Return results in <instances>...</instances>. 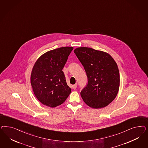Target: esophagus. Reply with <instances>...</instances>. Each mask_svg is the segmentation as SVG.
<instances>
[{"label":"esophagus","mask_w":148,"mask_h":148,"mask_svg":"<svg viewBox=\"0 0 148 148\" xmlns=\"http://www.w3.org/2000/svg\"><path fill=\"white\" fill-rule=\"evenodd\" d=\"M77 84H74V85H73L72 86V88L73 89H76L77 88Z\"/></svg>","instance_id":"esophagus-1"}]
</instances>
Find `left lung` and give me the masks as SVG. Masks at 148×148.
Listing matches in <instances>:
<instances>
[{
	"mask_svg": "<svg viewBox=\"0 0 148 148\" xmlns=\"http://www.w3.org/2000/svg\"><path fill=\"white\" fill-rule=\"evenodd\" d=\"M74 53L84 67L88 80L81 92L82 99L93 108L108 106L119 89V71L114 59L107 53L91 48H77Z\"/></svg>",
	"mask_w": 148,
	"mask_h": 148,
	"instance_id": "left-lung-1",
	"label": "left lung"
}]
</instances>
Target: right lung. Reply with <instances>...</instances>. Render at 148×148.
I'll use <instances>...</instances> for the list:
<instances>
[{
    "instance_id": "1",
    "label": "right lung",
    "mask_w": 148,
    "mask_h": 148,
    "mask_svg": "<svg viewBox=\"0 0 148 148\" xmlns=\"http://www.w3.org/2000/svg\"><path fill=\"white\" fill-rule=\"evenodd\" d=\"M73 49L63 47L49 51L35 63L30 83L34 95L43 105L56 107L64 103L71 93L62 70Z\"/></svg>"
}]
</instances>
